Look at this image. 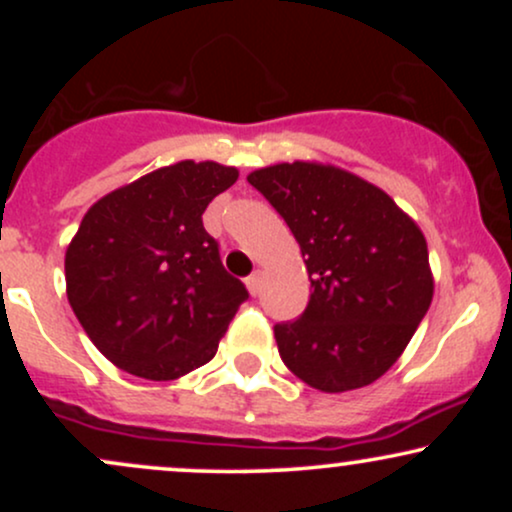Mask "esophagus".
Segmentation results:
<instances>
[{
	"label": "esophagus",
	"mask_w": 512,
	"mask_h": 512,
	"mask_svg": "<svg viewBox=\"0 0 512 512\" xmlns=\"http://www.w3.org/2000/svg\"><path fill=\"white\" fill-rule=\"evenodd\" d=\"M245 284H248L252 296H257V293H260V289H262V272H252L248 279H245Z\"/></svg>",
	"instance_id": "1"
}]
</instances>
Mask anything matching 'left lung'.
Instances as JSON below:
<instances>
[{"mask_svg":"<svg viewBox=\"0 0 512 512\" xmlns=\"http://www.w3.org/2000/svg\"><path fill=\"white\" fill-rule=\"evenodd\" d=\"M248 182L291 228L313 289L296 320L274 325L281 361L322 392L378 380L431 305L424 233L380 187L334 166L279 163Z\"/></svg>","mask_w":512,"mask_h":512,"instance_id":"1","label":"left lung"}]
</instances>
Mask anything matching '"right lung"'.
Segmentation results:
<instances>
[{"mask_svg":"<svg viewBox=\"0 0 512 512\" xmlns=\"http://www.w3.org/2000/svg\"><path fill=\"white\" fill-rule=\"evenodd\" d=\"M238 180L214 161H180L98 199L67 248V298L98 351L146 380L214 358L248 289L204 231L209 202Z\"/></svg>","mask_w":512,"mask_h":512,"instance_id":"1","label":"right lung"}]
</instances>
